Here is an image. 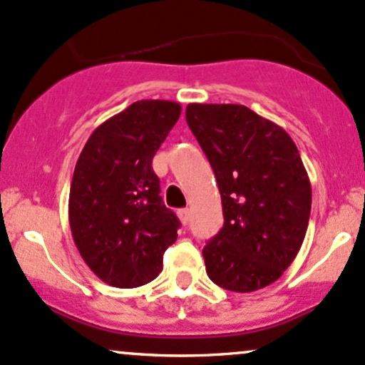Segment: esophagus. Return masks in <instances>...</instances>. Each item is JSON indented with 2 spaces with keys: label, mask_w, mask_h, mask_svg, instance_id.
<instances>
[{
  "label": "esophagus",
  "mask_w": 365,
  "mask_h": 365,
  "mask_svg": "<svg viewBox=\"0 0 365 365\" xmlns=\"http://www.w3.org/2000/svg\"><path fill=\"white\" fill-rule=\"evenodd\" d=\"M178 215H179V219H181V222L184 224V226H186V224L190 222V217H191L190 208H181V210L178 212Z\"/></svg>",
  "instance_id": "esophagus-1"
}]
</instances>
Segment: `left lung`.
<instances>
[{
  "label": "left lung",
  "instance_id": "left-lung-1",
  "mask_svg": "<svg viewBox=\"0 0 365 365\" xmlns=\"http://www.w3.org/2000/svg\"><path fill=\"white\" fill-rule=\"evenodd\" d=\"M186 122L222 198L224 226L203 248L208 277L236 293L272 284L309 226L312 187L297 145L245 105L190 103Z\"/></svg>",
  "mask_w": 365,
  "mask_h": 365
}]
</instances>
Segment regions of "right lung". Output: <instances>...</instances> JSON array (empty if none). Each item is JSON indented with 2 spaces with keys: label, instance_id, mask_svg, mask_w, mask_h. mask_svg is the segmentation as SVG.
<instances>
[{
  "label": "right lung",
  "instance_id": "right-lung-1",
  "mask_svg": "<svg viewBox=\"0 0 365 365\" xmlns=\"http://www.w3.org/2000/svg\"><path fill=\"white\" fill-rule=\"evenodd\" d=\"M181 115V105L141 100L89 136L68 196L72 237L88 267L115 288H138L162 272L181 226L160 196L151 160Z\"/></svg>",
  "mask_w": 365,
  "mask_h": 365
}]
</instances>
